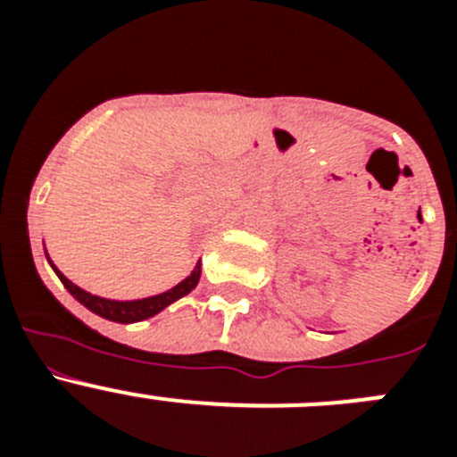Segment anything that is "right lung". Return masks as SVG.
Here are the masks:
<instances>
[{
	"label": "right lung",
	"mask_w": 457,
	"mask_h": 457,
	"mask_svg": "<svg viewBox=\"0 0 457 457\" xmlns=\"http://www.w3.org/2000/svg\"><path fill=\"white\" fill-rule=\"evenodd\" d=\"M46 256H47V252H46ZM47 263L52 265V270L56 272V277L62 278V284L66 286L68 293H71L72 297L79 302V304H84L88 311H93L96 316L107 318V320H112V322H123V325L153 318L155 313H160L162 309H167L169 304H173L176 300H180V297H185L187 293H192L201 278V261H199V263H196V268L192 270V274H189L187 278H183L180 284L173 286V288H169L167 293L153 295V297H144V300H125L123 302V300H107V297H98V295L87 293L84 288H79V286L72 284L71 278L63 277V274L56 270V265L50 261V256H47Z\"/></svg>",
	"instance_id": "obj_1"
}]
</instances>
